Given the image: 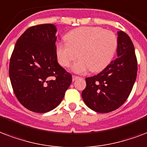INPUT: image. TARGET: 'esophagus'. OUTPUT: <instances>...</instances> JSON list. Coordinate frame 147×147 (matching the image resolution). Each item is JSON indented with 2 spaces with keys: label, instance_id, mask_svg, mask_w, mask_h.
<instances>
[{
  "label": "esophagus",
  "instance_id": "esophagus-1",
  "mask_svg": "<svg viewBox=\"0 0 147 147\" xmlns=\"http://www.w3.org/2000/svg\"><path fill=\"white\" fill-rule=\"evenodd\" d=\"M78 78H79V77L78 76H72V81L75 82L76 80V79H78Z\"/></svg>",
  "mask_w": 147,
  "mask_h": 147
}]
</instances>
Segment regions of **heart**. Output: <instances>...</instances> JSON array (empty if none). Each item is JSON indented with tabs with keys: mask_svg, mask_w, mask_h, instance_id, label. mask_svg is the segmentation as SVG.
I'll return each mask as SVG.
<instances>
[{
	"mask_svg": "<svg viewBox=\"0 0 147 147\" xmlns=\"http://www.w3.org/2000/svg\"><path fill=\"white\" fill-rule=\"evenodd\" d=\"M66 43L56 45V55L61 66L69 68L77 74L87 71L99 72L113 61L118 49V38L110 31L99 27H82L69 31L65 36ZM80 55H78V54Z\"/></svg>",
	"mask_w": 147,
	"mask_h": 147,
	"instance_id": "1",
	"label": "heart"
}]
</instances>
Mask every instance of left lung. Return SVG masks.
<instances>
[{"label": "left lung", "mask_w": 147, "mask_h": 147, "mask_svg": "<svg viewBox=\"0 0 147 147\" xmlns=\"http://www.w3.org/2000/svg\"><path fill=\"white\" fill-rule=\"evenodd\" d=\"M117 34V59L97 76L86 78V87L82 92L86 106L100 113L116 110L126 102L137 75L133 42L123 31H118Z\"/></svg>", "instance_id": "obj_1"}]
</instances>
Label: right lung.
<instances>
[{"label": "right lung", "instance_id": "add662e5", "mask_svg": "<svg viewBox=\"0 0 147 147\" xmlns=\"http://www.w3.org/2000/svg\"><path fill=\"white\" fill-rule=\"evenodd\" d=\"M56 32L52 24L29 28L11 55L9 76L14 94L22 106L34 113L56 108L72 80L57 61Z\"/></svg>", "mask_w": 147, "mask_h": 147}]
</instances>
